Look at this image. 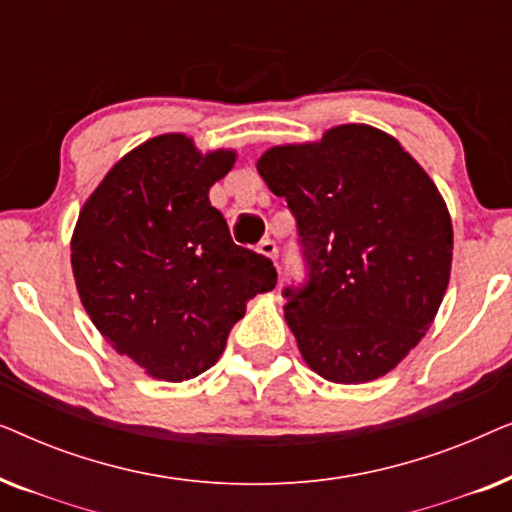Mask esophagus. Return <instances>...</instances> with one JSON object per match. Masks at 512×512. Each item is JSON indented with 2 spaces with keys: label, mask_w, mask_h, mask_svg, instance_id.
I'll use <instances>...</instances> for the list:
<instances>
[{
  "label": "esophagus",
  "mask_w": 512,
  "mask_h": 512,
  "mask_svg": "<svg viewBox=\"0 0 512 512\" xmlns=\"http://www.w3.org/2000/svg\"><path fill=\"white\" fill-rule=\"evenodd\" d=\"M256 251L265 258H272V261H277V244L272 240H263L261 244H258Z\"/></svg>",
  "instance_id": "34e87169"
}]
</instances>
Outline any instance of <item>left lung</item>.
<instances>
[{
	"mask_svg": "<svg viewBox=\"0 0 512 512\" xmlns=\"http://www.w3.org/2000/svg\"><path fill=\"white\" fill-rule=\"evenodd\" d=\"M258 174L289 202L310 270L284 319L328 382L387 375L424 338L450 282L452 221L429 174L387 132L338 125L272 146Z\"/></svg>",
	"mask_w": 512,
	"mask_h": 512,
	"instance_id": "8db88e82",
	"label": "left lung"
}]
</instances>
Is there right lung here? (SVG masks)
I'll list each match as a JSON object with an SVG mask.
<instances>
[{"label": "right lung", "mask_w": 512, "mask_h": 512, "mask_svg": "<svg viewBox=\"0 0 512 512\" xmlns=\"http://www.w3.org/2000/svg\"><path fill=\"white\" fill-rule=\"evenodd\" d=\"M237 153H200L179 132L118 160L79 212L76 291L118 354L165 382L212 368L247 300L272 291L270 258L237 247L209 188Z\"/></svg>", "instance_id": "obj_1"}]
</instances>
